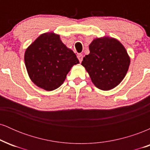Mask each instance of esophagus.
Segmentation results:
<instances>
[{
  "label": "esophagus",
  "mask_w": 150,
  "mask_h": 150,
  "mask_svg": "<svg viewBox=\"0 0 150 150\" xmlns=\"http://www.w3.org/2000/svg\"><path fill=\"white\" fill-rule=\"evenodd\" d=\"M77 58L79 59V61L81 63L82 61V59H83V56H82V54H81V53H79V54H77Z\"/></svg>",
  "instance_id": "1"
}]
</instances>
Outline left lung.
Listing matches in <instances>:
<instances>
[{
	"label": "left lung",
	"mask_w": 150,
	"mask_h": 150,
	"mask_svg": "<svg viewBox=\"0 0 150 150\" xmlns=\"http://www.w3.org/2000/svg\"><path fill=\"white\" fill-rule=\"evenodd\" d=\"M89 54L82 62L92 82L101 90L116 87L123 80L130 63V56L119 41L114 38H96L89 46Z\"/></svg>",
	"instance_id": "obj_1"
}]
</instances>
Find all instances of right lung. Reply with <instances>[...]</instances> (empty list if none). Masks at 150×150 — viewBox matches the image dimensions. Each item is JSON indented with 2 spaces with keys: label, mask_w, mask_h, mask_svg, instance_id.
<instances>
[{
  "label": "right lung",
  "mask_w": 150,
  "mask_h": 150,
  "mask_svg": "<svg viewBox=\"0 0 150 150\" xmlns=\"http://www.w3.org/2000/svg\"><path fill=\"white\" fill-rule=\"evenodd\" d=\"M76 55L61 42L59 34H41L26 49L25 63L31 80L46 91L58 88L73 65Z\"/></svg>",
  "instance_id": "right-lung-1"
}]
</instances>
